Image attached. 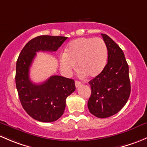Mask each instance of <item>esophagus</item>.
<instances>
[{
	"mask_svg": "<svg viewBox=\"0 0 147 147\" xmlns=\"http://www.w3.org/2000/svg\"><path fill=\"white\" fill-rule=\"evenodd\" d=\"M75 87H78L80 85H81V82H80V81H78V80L75 81Z\"/></svg>",
	"mask_w": 147,
	"mask_h": 147,
	"instance_id": "obj_1",
	"label": "esophagus"
}]
</instances>
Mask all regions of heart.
<instances>
[{"label":"heart","instance_id":"obj_1","mask_svg":"<svg viewBox=\"0 0 147 147\" xmlns=\"http://www.w3.org/2000/svg\"><path fill=\"white\" fill-rule=\"evenodd\" d=\"M108 51L105 41L100 38H80L69 42L60 58V67L66 73L75 68L82 76L95 78L105 69Z\"/></svg>","mask_w":147,"mask_h":147}]
</instances>
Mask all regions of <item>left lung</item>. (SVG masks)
Returning <instances> with one entry per match:
<instances>
[{
	"label": "left lung",
	"mask_w": 147,
	"mask_h": 147,
	"mask_svg": "<svg viewBox=\"0 0 147 147\" xmlns=\"http://www.w3.org/2000/svg\"><path fill=\"white\" fill-rule=\"evenodd\" d=\"M108 51L107 63L103 71L90 80L91 96L87 106L90 113L107 118L119 112L130 92L129 65L119 46L108 35L102 34Z\"/></svg>",
	"instance_id": "left-lung-1"
}]
</instances>
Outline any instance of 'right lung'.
<instances>
[{
    "label": "right lung",
    "mask_w": 147,
    "mask_h": 147,
    "mask_svg": "<svg viewBox=\"0 0 147 147\" xmlns=\"http://www.w3.org/2000/svg\"><path fill=\"white\" fill-rule=\"evenodd\" d=\"M67 37L40 35L30 40L16 63V84L23 109L32 118L42 122L57 120L64 113L66 98L75 90V81L53 75L41 84L30 80L29 71L36 52L57 51Z\"/></svg>",
    "instance_id": "right-lung-1"
}]
</instances>
